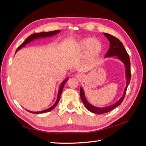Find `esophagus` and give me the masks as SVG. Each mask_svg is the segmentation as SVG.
<instances>
[{
	"label": "esophagus",
	"instance_id": "esophagus-1",
	"mask_svg": "<svg viewBox=\"0 0 146 146\" xmlns=\"http://www.w3.org/2000/svg\"><path fill=\"white\" fill-rule=\"evenodd\" d=\"M77 76H80V74H77Z\"/></svg>",
	"mask_w": 146,
	"mask_h": 146
}]
</instances>
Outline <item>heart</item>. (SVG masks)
I'll return each instance as SVG.
<instances>
[{"label": "heart", "instance_id": "1", "mask_svg": "<svg viewBox=\"0 0 146 146\" xmlns=\"http://www.w3.org/2000/svg\"><path fill=\"white\" fill-rule=\"evenodd\" d=\"M78 48L80 50H85L87 48L88 56L89 57H94L98 55L101 52L102 46L98 39L86 38L78 42Z\"/></svg>", "mask_w": 146, "mask_h": 146}]
</instances>
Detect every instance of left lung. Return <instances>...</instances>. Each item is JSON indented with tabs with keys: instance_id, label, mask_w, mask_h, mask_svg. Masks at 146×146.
I'll list each match as a JSON object with an SVG mask.
<instances>
[{
	"instance_id": "obj_1",
	"label": "left lung",
	"mask_w": 146,
	"mask_h": 146,
	"mask_svg": "<svg viewBox=\"0 0 146 146\" xmlns=\"http://www.w3.org/2000/svg\"><path fill=\"white\" fill-rule=\"evenodd\" d=\"M104 35L107 38V39L110 42V48L107 52V54L105 55L106 57L108 56H116V58L121 60L122 62L124 63L125 66V69H126V77H127V85L124 90V92H123V94L122 96V98L120 99L119 101H117L116 104H114L111 106H109L105 108H98L96 107L91 105L86 100L85 95H84V92L82 88L80 87V98L83 102L84 105H85L86 108L89 110L90 111L94 113L97 114H104L108 113L110 111H111L112 110L117 107V106L121 105L122 102V101L125 98V96L126 94V91L127 87L129 86V84L131 78V70H130V61L129 55L128 54L127 50L125 48L123 47L122 43L121 42L119 39L116 38L115 36H113V35L104 33Z\"/></svg>"
}]
</instances>
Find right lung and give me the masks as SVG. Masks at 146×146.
<instances>
[{
	"label": "right lung",
	"instance_id": "1",
	"mask_svg": "<svg viewBox=\"0 0 146 146\" xmlns=\"http://www.w3.org/2000/svg\"><path fill=\"white\" fill-rule=\"evenodd\" d=\"M60 32V30H54V31H52V32H41V33H34V34H32L30 36H29L27 39H25V40L21 44L17 47V50L16 51V52L19 50V49H21V47H24V46H25V44H27V43H29V42L30 41H33L35 39H36V38H43V37H47V36H53V35H56L57 33H58L59 32ZM68 79L66 78V80L62 83V84H61V85L60 88V90L58 91V97H57V100L56 101V102L55 103V104L52 106L51 107H50L48 109H46L45 110H43V111H38V112H32V111H27L32 113H35V114H39V113H46V112H49L51 110H52L53 109H54L56 105L58 104V102L60 100V96H61V92H62V91H63V89L64 88V84L66 83V82H67Z\"/></svg>",
	"mask_w": 146,
	"mask_h": 146
}]
</instances>
